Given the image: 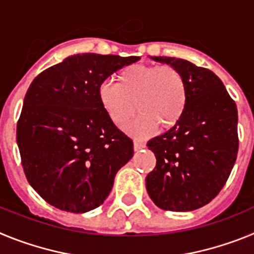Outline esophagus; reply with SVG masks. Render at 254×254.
<instances>
[{"instance_id":"1","label":"esophagus","mask_w":254,"mask_h":254,"mask_svg":"<svg viewBox=\"0 0 254 254\" xmlns=\"http://www.w3.org/2000/svg\"><path fill=\"white\" fill-rule=\"evenodd\" d=\"M133 147L134 150H141L145 147V143L142 142V141H138V140H134L133 141Z\"/></svg>"}]
</instances>
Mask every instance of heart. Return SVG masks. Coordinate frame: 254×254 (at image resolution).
I'll return each mask as SVG.
<instances>
[{
    "label": "heart",
    "mask_w": 254,
    "mask_h": 254,
    "mask_svg": "<svg viewBox=\"0 0 254 254\" xmlns=\"http://www.w3.org/2000/svg\"><path fill=\"white\" fill-rule=\"evenodd\" d=\"M99 99L117 127H125L137 108L140 116L128 131L145 136L155 126L168 129L179 122L187 104V85L181 71L169 64H132L117 75L116 84L100 86Z\"/></svg>",
    "instance_id": "heart-1"
}]
</instances>
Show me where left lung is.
Returning <instances> with one entry per match:
<instances>
[{"instance_id": "obj_1", "label": "left lung", "mask_w": 254, "mask_h": 254, "mask_svg": "<svg viewBox=\"0 0 254 254\" xmlns=\"http://www.w3.org/2000/svg\"><path fill=\"white\" fill-rule=\"evenodd\" d=\"M151 58L185 76L187 104L176 126L147 142L156 158L146 177L147 193L163 210H196L219 194L234 167L237 105L211 69L182 58Z\"/></svg>"}]
</instances>
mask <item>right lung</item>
<instances>
[{"instance_id": "add662e5", "label": "right lung", "mask_w": 254, "mask_h": 254, "mask_svg": "<svg viewBox=\"0 0 254 254\" xmlns=\"http://www.w3.org/2000/svg\"><path fill=\"white\" fill-rule=\"evenodd\" d=\"M140 57L82 53L44 69L29 86L16 140L29 185L49 205L81 214L99 207L133 141L108 118L100 86Z\"/></svg>"}]
</instances>
